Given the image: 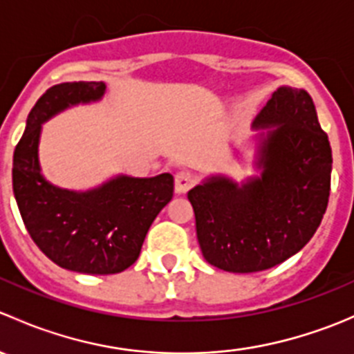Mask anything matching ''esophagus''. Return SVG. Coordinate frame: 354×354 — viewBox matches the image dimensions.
Masks as SVG:
<instances>
[{
	"instance_id": "34e87169",
	"label": "esophagus",
	"mask_w": 354,
	"mask_h": 354,
	"mask_svg": "<svg viewBox=\"0 0 354 354\" xmlns=\"http://www.w3.org/2000/svg\"><path fill=\"white\" fill-rule=\"evenodd\" d=\"M195 183V176L192 173H187V171H181L174 176V192L178 195H183L190 190L192 185Z\"/></svg>"
}]
</instances>
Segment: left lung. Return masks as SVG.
<instances>
[{"label": "left lung", "instance_id": "8db88e82", "mask_svg": "<svg viewBox=\"0 0 354 354\" xmlns=\"http://www.w3.org/2000/svg\"><path fill=\"white\" fill-rule=\"evenodd\" d=\"M248 142L255 174L212 173L188 192L203 259L236 274L296 255L322 223L330 192V144L306 91L277 87ZM233 154L245 160L243 149Z\"/></svg>", "mask_w": 354, "mask_h": 354}]
</instances>
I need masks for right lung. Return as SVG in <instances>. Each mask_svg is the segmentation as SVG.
Instances as JSON below:
<instances>
[{
    "label": "right lung",
    "instance_id": "right-lung-1",
    "mask_svg": "<svg viewBox=\"0 0 354 354\" xmlns=\"http://www.w3.org/2000/svg\"><path fill=\"white\" fill-rule=\"evenodd\" d=\"M104 94V82L53 85L28 113L13 152V194L34 243L56 266L97 276L123 272L135 263L149 227L173 198L169 173L151 178L120 173L87 190L62 188L42 174V124L75 106L101 102Z\"/></svg>",
    "mask_w": 354,
    "mask_h": 354
}]
</instances>
